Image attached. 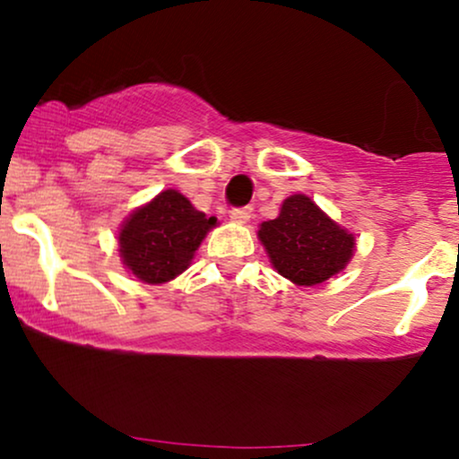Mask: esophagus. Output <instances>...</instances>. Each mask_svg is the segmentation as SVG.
Returning <instances> with one entry per match:
<instances>
[{
  "instance_id": "obj_1",
  "label": "esophagus",
  "mask_w": 459,
  "mask_h": 459,
  "mask_svg": "<svg viewBox=\"0 0 459 459\" xmlns=\"http://www.w3.org/2000/svg\"><path fill=\"white\" fill-rule=\"evenodd\" d=\"M250 218H252V207H239L230 212V220H233V222L246 224Z\"/></svg>"
}]
</instances>
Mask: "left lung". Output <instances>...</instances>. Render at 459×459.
<instances>
[{
	"mask_svg": "<svg viewBox=\"0 0 459 459\" xmlns=\"http://www.w3.org/2000/svg\"><path fill=\"white\" fill-rule=\"evenodd\" d=\"M259 239L273 270L299 287L321 284L343 272L356 247L354 235L304 194L284 200L278 218L261 224Z\"/></svg>",
	"mask_w": 459,
	"mask_h": 459,
	"instance_id": "1",
	"label": "left lung"
}]
</instances>
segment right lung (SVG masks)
<instances>
[{"label":"right lung","mask_w":459,"mask_h":459,"mask_svg":"<svg viewBox=\"0 0 459 459\" xmlns=\"http://www.w3.org/2000/svg\"><path fill=\"white\" fill-rule=\"evenodd\" d=\"M213 224L181 192L163 189L120 226V259L142 282H170L187 270Z\"/></svg>","instance_id":"obj_1"}]
</instances>
